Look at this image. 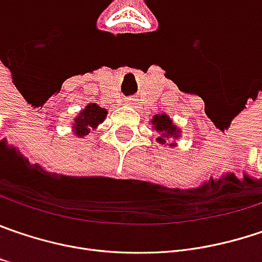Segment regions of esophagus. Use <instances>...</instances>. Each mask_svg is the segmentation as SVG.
I'll return each mask as SVG.
<instances>
[{
	"label": "esophagus",
	"mask_w": 262,
	"mask_h": 262,
	"mask_svg": "<svg viewBox=\"0 0 262 262\" xmlns=\"http://www.w3.org/2000/svg\"><path fill=\"white\" fill-rule=\"evenodd\" d=\"M132 102H133V100H132V99H127V105H130Z\"/></svg>",
	"instance_id": "1"
}]
</instances>
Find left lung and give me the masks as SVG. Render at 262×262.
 Instances as JSON below:
<instances>
[{"mask_svg": "<svg viewBox=\"0 0 262 262\" xmlns=\"http://www.w3.org/2000/svg\"><path fill=\"white\" fill-rule=\"evenodd\" d=\"M152 124H154V129L159 132V144H166L167 141H175V138L179 136V130L178 127H175L172 124V120L166 114H162V116H156L152 118Z\"/></svg>", "mask_w": 262, "mask_h": 262, "instance_id": "1", "label": "left lung"}]
</instances>
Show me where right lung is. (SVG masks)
I'll list each match as a JSON object with an SVG mask.
<instances>
[{
	"label": "right lung",
	"instance_id": "add662e5",
	"mask_svg": "<svg viewBox=\"0 0 262 262\" xmlns=\"http://www.w3.org/2000/svg\"><path fill=\"white\" fill-rule=\"evenodd\" d=\"M106 117V110L100 108L96 103H90L87 105L84 110L78 114L74 123V130L77 136H85L90 129H95L98 124L103 121V118Z\"/></svg>",
	"mask_w": 262,
	"mask_h": 262
}]
</instances>
